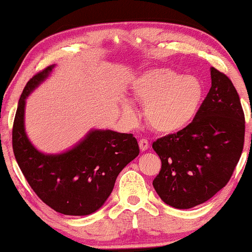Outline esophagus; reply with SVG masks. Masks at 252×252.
Here are the masks:
<instances>
[{"label": "esophagus", "instance_id": "obj_1", "mask_svg": "<svg viewBox=\"0 0 252 252\" xmlns=\"http://www.w3.org/2000/svg\"><path fill=\"white\" fill-rule=\"evenodd\" d=\"M138 145H139V149H141V151H145V150L149 149V142H148V139H145V138L139 139Z\"/></svg>", "mask_w": 252, "mask_h": 252}]
</instances>
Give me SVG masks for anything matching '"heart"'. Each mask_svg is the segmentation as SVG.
I'll use <instances>...</instances> for the list:
<instances>
[{
  "instance_id": "obj_1",
  "label": "heart",
  "mask_w": 252,
  "mask_h": 252,
  "mask_svg": "<svg viewBox=\"0 0 252 252\" xmlns=\"http://www.w3.org/2000/svg\"><path fill=\"white\" fill-rule=\"evenodd\" d=\"M132 96L144 105L147 123L159 134H174L195 117L203 97L201 81L191 75L181 76L168 68H155L143 72L132 84ZM123 111L132 116L128 101Z\"/></svg>"
}]
</instances>
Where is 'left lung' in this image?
<instances>
[{"label":"left lung","instance_id":"1","mask_svg":"<svg viewBox=\"0 0 252 252\" xmlns=\"http://www.w3.org/2000/svg\"><path fill=\"white\" fill-rule=\"evenodd\" d=\"M211 88L192 122L153 143L162 166L153 182L163 202L190 209L226 186L244 145L245 121L237 90L214 66Z\"/></svg>","mask_w":252,"mask_h":252}]
</instances>
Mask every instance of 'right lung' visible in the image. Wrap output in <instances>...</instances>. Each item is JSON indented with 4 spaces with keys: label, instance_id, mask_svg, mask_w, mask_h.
<instances>
[{
    "label": "right lung",
    "instance_id": "add662e5",
    "mask_svg": "<svg viewBox=\"0 0 252 252\" xmlns=\"http://www.w3.org/2000/svg\"><path fill=\"white\" fill-rule=\"evenodd\" d=\"M54 66L37 72L24 87L14 120V155L42 202L60 214L86 216L104 204L118 174L138 156L139 148L132 134L90 130L80 143L62 154L48 155L36 149L24 129L26 98Z\"/></svg>",
    "mask_w": 252,
    "mask_h": 252
}]
</instances>
